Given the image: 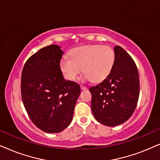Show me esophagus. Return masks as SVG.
I'll use <instances>...</instances> for the list:
<instances>
[{
  "label": "esophagus",
  "instance_id": "obj_1",
  "mask_svg": "<svg viewBox=\"0 0 160 160\" xmlns=\"http://www.w3.org/2000/svg\"><path fill=\"white\" fill-rule=\"evenodd\" d=\"M80 88H81V90H86V89H87L86 87L84 86H80Z\"/></svg>",
  "mask_w": 160,
  "mask_h": 160
}]
</instances>
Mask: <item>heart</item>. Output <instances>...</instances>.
<instances>
[{"label": "heart", "instance_id": "heart-1", "mask_svg": "<svg viewBox=\"0 0 160 160\" xmlns=\"http://www.w3.org/2000/svg\"><path fill=\"white\" fill-rule=\"evenodd\" d=\"M115 59V52L110 47L90 44L72 49L69 58L61 59L60 68L69 80H75L83 70V81L99 82L110 74Z\"/></svg>", "mask_w": 160, "mask_h": 160}]
</instances>
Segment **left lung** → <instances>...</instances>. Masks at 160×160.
I'll return each instance as SVG.
<instances>
[{
    "mask_svg": "<svg viewBox=\"0 0 160 160\" xmlns=\"http://www.w3.org/2000/svg\"><path fill=\"white\" fill-rule=\"evenodd\" d=\"M113 67L108 78L89 91L91 110L96 120L116 127L130 118L137 106L140 80L135 61L120 46L114 47Z\"/></svg>",
    "mask_w": 160,
    "mask_h": 160,
    "instance_id": "obj_1",
    "label": "left lung"
}]
</instances>
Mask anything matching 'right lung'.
Returning a JSON list of instances; mask_svg holds the SVG:
<instances>
[{
	"instance_id": "add662e5",
	"label": "right lung",
	"mask_w": 160,
	"mask_h": 160,
	"mask_svg": "<svg viewBox=\"0 0 160 160\" xmlns=\"http://www.w3.org/2000/svg\"><path fill=\"white\" fill-rule=\"evenodd\" d=\"M63 51L56 44L43 48L28 59L21 77L24 107L34 124L58 133L70 124L80 87L66 80L60 68Z\"/></svg>"
}]
</instances>
